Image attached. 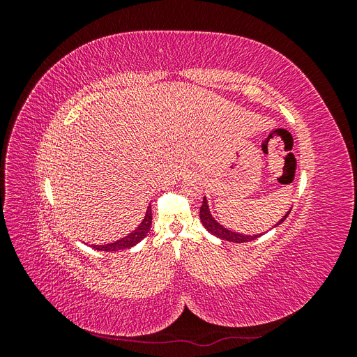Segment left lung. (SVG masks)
Wrapping results in <instances>:
<instances>
[{"mask_svg": "<svg viewBox=\"0 0 357 357\" xmlns=\"http://www.w3.org/2000/svg\"><path fill=\"white\" fill-rule=\"evenodd\" d=\"M291 210V208H290ZM290 210L283 215L282 219H280L273 228H275V226H278V225H282L286 219H287V215H289V213H290ZM199 219H201V222H202V225H204V228L207 229L210 234H213V235H215L218 236V238H220V240H226V241H231V243H247V241H253V240H256V238H259V236H262L264 234H255V235H245V234H240V232H234V231H231V229H228V228H225L223 225H220L218 220H215L213 215H211V213H210V207H208V201H207V198L204 197V201H202V205H201V208H199ZM271 228V229H273Z\"/></svg>", "mask_w": 357, "mask_h": 357, "instance_id": "obj_1", "label": "left lung"}]
</instances>
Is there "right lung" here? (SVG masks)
<instances>
[{
  "instance_id": "right-lung-1",
  "label": "right lung",
  "mask_w": 357,
  "mask_h": 357,
  "mask_svg": "<svg viewBox=\"0 0 357 357\" xmlns=\"http://www.w3.org/2000/svg\"><path fill=\"white\" fill-rule=\"evenodd\" d=\"M150 226H152V205H149L142 223H139L131 234H128L126 236H123V238L116 240L113 243L100 244V245L91 244V247L95 248V250H101V252H119L122 250V248H131L144 238L147 232L150 231Z\"/></svg>"
}]
</instances>
